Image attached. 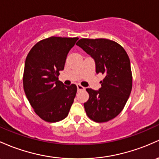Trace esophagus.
Wrapping results in <instances>:
<instances>
[{
  "mask_svg": "<svg viewBox=\"0 0 159 159\" xmlns=\"http://www.w3.org/2000/svg\"><path fill=\"white\" fill-rule=\"evenodd\" d=\"M77 88H78V91H80V90H84V88L83 86H81V84H77Z\"/></svg>",
  "mask_w": 159,
  "mask_h": 159,
  "instance_id": "1",
  "label": "esophagus"
}]
</instances>
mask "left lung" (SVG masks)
Returning <instances> with one entry per match:
<instances>
[{
    "mask_svg": "<svg viewBox=\"0 0 159 159\" xmlns=\"http://www.w3.org/2000/svg\"><path fill=\"white\" fill-rule=\"evenodd\" d=\"M95 61L96 72L104 75L99 90L86 89L84 103L89 118L99 123L109 121L125 107L132 89V73L128 53L116 41L105 38H81L76 43Z\"/></svg>",
    "mask_w": 159,
    "mask_h": 159,
    "instance_id": "1",
    "label": "left lung"
}]
</instances>
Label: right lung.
I'll return each instance as SVG.
<instances>
[{
    "mask_svg": "<svg viewBox=\"0 0 159 159\" xmlns=\"http://www.w3.org/2000/svg\"><path fill=\"white\" fill-rule=\"evenodd\" d=\"M78 38L50 37L38 42L26 57L24 91L31 107L41 119L57 122L66 118L75 97L77 86L59 81L66 57Z\"/></svg>",
    "mask_w": 159,
    "mask_h": 159,
    "instance_id": "right-lung-1",
    "label": "right lung"
}]
</instances>
